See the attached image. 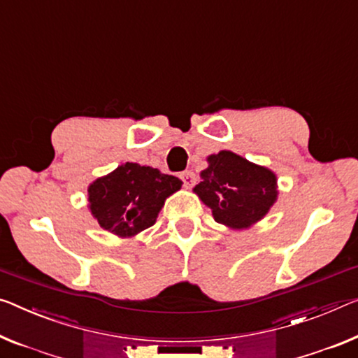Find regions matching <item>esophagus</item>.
Segmentation results:
<instances>
[{"label": "esophagus", "instance_id": "esophagus-1", "mask_svg": "<svg viewBox=\"0 0 358 358\" xmlns=\"http://www.w3.org/2000/svg\"><path fill=\"white\" fill-rule=\"evenodd\" d=\"M180 179H182V182H184V185L187 187V189L194 187V184L196 182V178H195V173L194 171L180 173Z\"/></svg>", "mask_w": 358, "mask_h": 358}]
</instances>
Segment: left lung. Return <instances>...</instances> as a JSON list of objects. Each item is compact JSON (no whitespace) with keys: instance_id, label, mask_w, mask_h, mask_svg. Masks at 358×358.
Returning a JSON list of instances; mask_svg holds the SVG:
<instances>
[{"instance_id":"8db88e82","label":"left lung","mask_w":358,"mask_h":358,"mask_svg":"<svg viewBox=\"0 0 358 358\" xmlns=\"http://www.w3.org/2000/svg\"><path fill=\"white\" fill-rule=\"evenodd\" d=\"M195 194L213 210L216 222L245 229L259 221L277 198V178L267 168L252 164L229 150L208 158Z\"/></svg>"}]
</instances>
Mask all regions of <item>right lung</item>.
<instances>
[{"instance_id": "obj_1", "label": "right lung", "mask_w": 358, "mask_h": 358, "mask_svg": "<svg viewBox=\"0 0 358 358\" xmlns=\"http://www.w3.org/2000/svg\"><path fill=\"white\" fill-rule=\"evenodd\" d=\"M182 180L157 168L124 163L90 185V208L108 232L133 236L155 224L166 196L180 189Z\"/></svg>"}]
</instances>
